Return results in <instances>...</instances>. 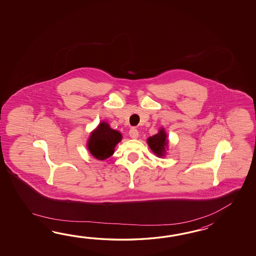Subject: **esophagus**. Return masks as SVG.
Instances as JSON below:
<instances>
[{
	"label": "esophagus",
	"instance_id": "1",
	"mask_svg": "<svg viewBox=\"0 0 256 256\" xmlns=\"http://www.w3.org/2000/svg\"><path fill=\"white\" fill-rule=\"evenodd\" d=\"M129 136L132 138V139H136L138 136H139V132L138 130L134 128V127H132V128H130V130H129Z\"/></svg>",
	"mask_w": 256,
	"mask_h": 256
}]
</instances>
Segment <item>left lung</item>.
Returning <instances> with one entry per match:
<instances>
[{"label": "left lung", "mask_w": 256, "mask_h": 256, "mask_svg": "<svg viewBox=\"0 0 256 256\" xmlns=\"http://www.w3.org/2000/svg\"><path fill=\"white\" fill-rule=\"evenodd\" d=\"M147 142L148 146L152 149V152L158 156H163L164 154L166 152V146L168 144L166 134L163 129L159 130L158 134L149 137Z\"/></svg>", "instance_id": "left-lung-1"}]
</instances>
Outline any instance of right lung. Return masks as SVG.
Here are the masks:
<instances>
[{"mask_svg": "<svg viewBox=\"0 0 256 256\" xmlns=\"http://www.w3.org/2000/svg\"><path fill=\"white\" fill-rule=\"evenodd\" d=\"M120 139L122 134L119 132L110 129L106 122H102L90 137L88 148L94 158L104 160L114 154L115 146Z\"/></svg>", "mask_w": 256, "mask_h": 256, "instance_id": "1", "label": "right lung"}]
</instances>
